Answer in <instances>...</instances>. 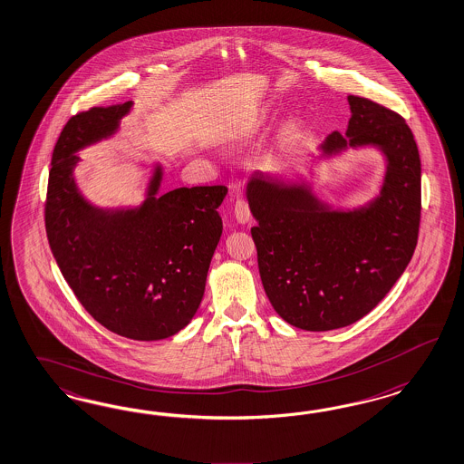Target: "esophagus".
Listing matches in <instances>:
<instances>
[{"instance_id":"esophagus-1","label":"esophagus","mask_w":464,"mask_h":464,"mask_svg":"<svg viewBox=\"0 0 464 464\" xmlns=\"http://www.w3.org/2000/svg\"><path fill=\"white\" fill-rule=\"evenodd\" d=\"M234 215H236L238 224H247L251 220L249 203L244 198H238L234 205Z\"/></svg>"}]
</instances>
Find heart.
<instances>
[{
	"label": "heart",
	"mask_w": 464,
	"mask_h": 464,
	"mask_svg": "<svg viewBox=\"0 0 464 464\" xmlns=\"http://www.w3.org/2000/svg\"><path fill=\"white\" fill-rule=\"evenodd\" d=\"M265 115H261V117L256 120V121H252V125L249 127V129H247V132H254V130H257V129H259V127L265 123Z\"/></svg>",
	"instance_id": "obj_1"
}]
</instances>
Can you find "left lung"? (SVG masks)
<instances>
[{"mask_svg": "<svg viewBox=\"0 0 464 464\" xmlns=\"http://www.w3.org/2000/svg\"><path fill=\"white\" fill-rule=\"evenodd\" d=\"M347 132L325 154L376 146L388 160L380 197L364 208L327 210L302 186L252 178L247 201L259 275L279 317L298 329L334 331L380 304L411 263L420 226V158L397 111L351 94Z\"/></svg>", "mask_w": 464, "mask_h": 464, "instance_id": "1", "label": "left lung"}]
</instances>
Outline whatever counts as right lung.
I'll use <instances>...</instances> for the list:
<instances>
[{
	"label": "right lung",
	"instance_id": "right-lung-1",
	"mask_svg": "<svg viewBox=\"0 0 464 464\" xmlns=\"http://www.w3.org/2000/svg\"><path fill=\"white\" fill-rule=\"evenodd\" d=\"M130 106H92L67 120L53 147L45 230L63 276L96 322L121 337L160 341L185 329L198 310L227 188H176L156 197L158 169L139 210L92 207L72 179L74 152L115 132Z\"/></svg>",
	"mask_w": 464,
	"mask_h": 464
}]
</instances>
